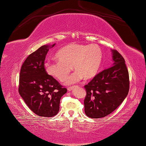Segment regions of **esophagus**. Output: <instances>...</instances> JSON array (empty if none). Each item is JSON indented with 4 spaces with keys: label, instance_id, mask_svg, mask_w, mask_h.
<instances>
[{
    "label": "esophagus",
    "instance_id": "1",
    "mask_svg": "<svg viewBox=\"0 0 146 146\" xmlns=\"http://www.w3.org/2000/svg\"><path fill=\"white\" fill-rule=\"evenodd\" d=\"M75 88H76V86H72V87H68V91L70 92V91H72V90H73Z\"/></svg>",
    "mask_w": 146,
    "mask_h": 146
}]
</instances>
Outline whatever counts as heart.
<instances>
[{
    "label": "heart",
    "instance_id": "1",
    "mask_svg": "<svg viewBox=\"0 0 146 146\" xmlns=\"http://www.w3.org/2000/svg\"><path fill=\"white\" fill-rule=\"evenodd\" d=\"M103 57V51L98 45L70 43L58 50L56 58L59 61H47L44 66L48 74L60 81L66 80L72 66L76 72L66 81L70 85L83 78L88 80L95 77L101 68Z\"/></svg>",
    "mask_w": 146,
    "mask_h": 146
}]
</instances>
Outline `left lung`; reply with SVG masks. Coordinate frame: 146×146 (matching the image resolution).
<instances>
[{
    "instance_id": "obj_1",
    "label": "left lung",
    "mask_w": 146,
    "mask_h": 146,
    "mask_svg": "<svg viewBox=\"0 0 146 146\" xmlns=\"http://www.w3.org/2000/svg\"><path fill=\"white\" fill-rule=\"evenodd\" d=\"M111 51L113 63L110 67L104 69L85 86V111L90 118H102L110 114L128 94L129 74L124 59L117 50Z\"/></svg>"
}]
</instances>
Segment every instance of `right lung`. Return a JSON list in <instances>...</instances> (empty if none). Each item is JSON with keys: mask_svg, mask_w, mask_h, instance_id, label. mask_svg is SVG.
<instances>
[{"mask_svg": "<svg viewBox=\"0 0 146 146\" xmlns=\"http://www.w3.org/2000/svg\"><path fill=\"white\" fill-rule=\"evenodd\" d=\"M52 45H45L28 56L20 73L19 92L27 106L38 116L50 117L60 110V99L67 90L46 72L44 61Z\"/></svg>", "mask_w": 146, "mask_h": 146, "instance_id": "add662e5", "label": "right lung"}]
</instances>
